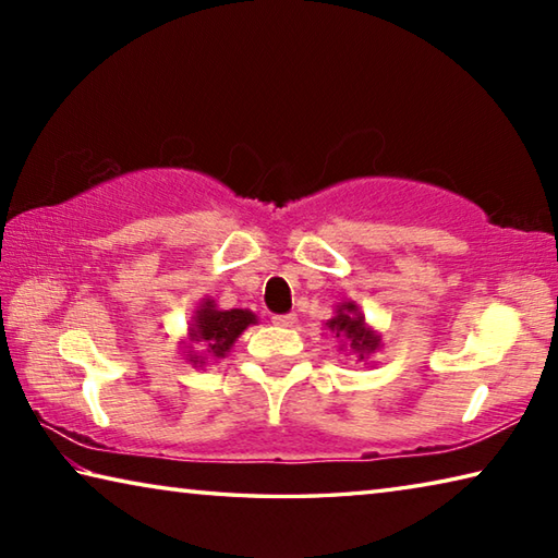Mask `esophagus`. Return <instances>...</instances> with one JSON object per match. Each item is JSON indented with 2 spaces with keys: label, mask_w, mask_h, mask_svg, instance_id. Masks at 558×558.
<instances>
[{
  "label": "esophagus",
  "mask_w": 558,
  "mask_h": 558,
  "mask_svg": "<svg viewBox=\"0 0 558 558\" xmlns=\"http://www.w3.org/2000/svg\"><path fill=\"white\" fill-rule=\"evenodd\" d=\"M272 323H276L278 327H295L298 325V315H276L272 317Z\"/></svg>",
  "instance_id": "1"
}]
</instances>
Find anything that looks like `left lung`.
Wrapping results in <instances>:
<instances>
[{
  "mask_svg": "<svg viewBox=\"0 0 558 558\" xmlns=\"http://www.w3.org/2000/svg\"><path fill=\"white\" fill-rule=\"evenodd\" d=\"M325 329H329L339 339V349L356 354L359 362H366V359L384 347L381 335L366 323L364 313L352 300L339 302L335 307V315L325 323Z\"/></svg>",
  "mask_w": 558,
  "mask_h": 558,
  "instance_id": "obj_1",
  "label": "left lung"
}]
</instances>
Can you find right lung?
Segmentation results:
<instances>
[{"instance_id":"obj_1","label":"right lung","mask_w":558,"mask_h":558,"mask_svg":"<svg viewBox=\"0 0 558 558\" xmlns=\"http://www.w3.org/2000/svg\"><path fill=\"white\" fill-rule=\"evenodd\" d=\"M251 325H258V317L251 310H221L216 300L204 298L189 319L186 339L182 342L186 362L204 366L209 359H223Z\"/></svg>"}]
</instances>
